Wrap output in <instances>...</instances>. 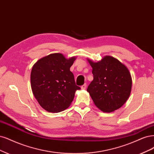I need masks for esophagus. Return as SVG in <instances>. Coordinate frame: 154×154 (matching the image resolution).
Here are the masks:
<instances>
[{"label": "esophagus", "mask_w": 154, "mask_h": 154, "mask_svg": "<svg viewBox=\"0 0 154 154\" xmlns=\"http://www.w3.org/2000/svg\"><path fill=\"white\" fill-rule=\"evenodd\" d=\"M86 87H87V84H84L83 85H82V86L81 87V88L83 89V90H84V89L86 88Z\"/></svg>", "instance_id": "1"}]
</instances>
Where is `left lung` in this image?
Here are the masks:
<instances>
[{"instance_id": "obj_1", "label": "left lung", "mask_w": 154, "mask_h": 154, "mask_svg": "<svg viewBox=\"0 0 154 154\" xmlns=\"http://www.w3.org/2000/svg\"><path fill=\"white\" fill-rule=\"evenodd\" d=\"M92 67L93 81L87 92L94 104L104 113L119 109L129 97L132 77L128 68L116 58L106 55L97 62L87 59Z\"/></svg>"}]
</instances>
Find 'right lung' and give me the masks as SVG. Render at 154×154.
<instances>
[{
  "label": "right lung",
  "mask_w": 154,
  "mask_h": 154,
  "mask_svg": "<svg viewBox=\"0 0 154 154\" xmlns=\"http://www.w3.org/2000/svg\"><path fill=\"white\" fill-rule=\"evenodd\" d=\"M76 57L66 58L59 53L41 58L32 66L30 85L41 106L51 113L67 109L73 100L77 90L70 67Z\"/></svg>",
  "instance_id": "right-lung-1"
}]
</instances>
